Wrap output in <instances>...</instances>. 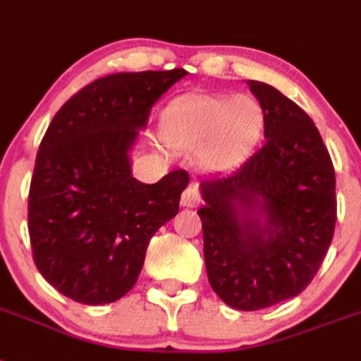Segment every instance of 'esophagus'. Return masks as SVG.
Instances as JSON below:
<instances>
[{"label":"esophagus","instance_id":"34e87169","mask_svg":"<svg viewBox=\"0 0 361 361\" xmlns=\"http://www.w3.org/2000/svg\"><path fill=\"white\" fill-rule=\"evenodd\" d=\"M200 204V195L196 187H187L181 195V205L183 207H196Z\"/></svg>","mask_w":361,"mask_h":361}]
</instances>
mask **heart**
I'll return each instance as SVG.
<instances>
[{"mask_svg":"<svg viewBox=\"0 0 361 361\" xmlns=\"http://www.w3.org/2000/svg\"><path fill=\"white\" fill-rule=\"evenodd\" d=\"M264 111L246 95H189L166 108L163 141L174 150L195 152L209 169L240 163L257 147Z\"/></svg>","mask_w":361,"mask_h":361,"instance_id":"obj_1","label":"heart"}]
</instances>
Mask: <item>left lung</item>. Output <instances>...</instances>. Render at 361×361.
I'll return each mask as SVG.
<instances>
[{
  "label": "left lung",
  "mask_w": 361,
  "mask_h": 361,
  "mask_svg": "<svg viewBox=\"0 0 361 361\" xmlns=\"http://www.w3.org/2000/svg\"><path fill=\"white\" fill-rule=\"evenodd\" d=\"M264 111V145L229 174L202 178L198 209L211 288L260 310L307 288L336 226V176L319 130L269 84L247 80Z\"/></svg>",
  "instance_id": "left-lung-1"
}]
</instances>
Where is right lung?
I'll return each mask as SVG.
<instances>
[{
    "label": "right lung",
    "instance_id": "obj_1",
    "mask_svg": "<svg viewBox=\"0 0 361 361\" xmlns=\"http://www.w3.org/2000/svg\"><path fill=\"white\" fill-rule=\"evenodd\" d=\"M185 69L117 73L73 95L51 121L29 190L35 264L51 286L82 305L134 288L150 238L178 214L185 171L152 185L132 176L130 152L163 93Z\"/></svg>",
    "mask_w": 361,
    "mask_h": 361
}]
</instances>
